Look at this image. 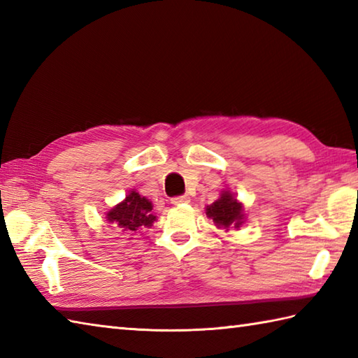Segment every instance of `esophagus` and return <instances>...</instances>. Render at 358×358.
Segmentation results:
<instances>
[{
  "label": "esophagus",
  "mask_w": 358,
  "mask_h": 358,
  "mask_svg": "<svg viewBox=\"0 0 358 358\" xmlns=\"http://www.w3.org/2000/svg\"><path fill=\"white\" fill-rule=\"evenodd\" d=\"M172 204H183V203H189V196L187 195H177L173 196V199L171 200Z\"/></svg>",
  "instance_id": "obj_1"
}]
</instances>
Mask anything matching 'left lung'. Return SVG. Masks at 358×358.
I'll return each mask as SVG.
<instances>
[{
	"label": "left lung",
	"instance_id": "obj_1",
	"mask_svg": "<svg viewBox=\"0 0 358 358\" xmlns=\"http://www.w3.org/2000/svg\"><path fill=\"white\" fill-rule=\"evenodd\" d=\"M241 209V204L235 199H232V195L229 192H224L222 195V199L208 206L206 215L214 220V223L218 227H224V229H227L229 226L240 227L243 218Z\"/></svg>",
	"mask_w": 358,
	"mask_h": 358
}]
</instances>
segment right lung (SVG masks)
I'll use <instances>...</instances> for the list:
<instances>
[{
    "mask_svg": "<svg viewBox=\"0 0 358 358\" xmlns=\"http://www.w3.org/2000/svg\"><path fill=\"white\" fill-rule=\"evenodd\" d=\"M106 218L109 220V223L131 232H136L141 227H150L155 222V215L152 214V203L135 191L129 194L123 203L108 212Z\"/></svg>",
    "mask_w": 358,
    "mask_h": 358,
    "instance_id": "obj_1",
    "label": "right lung"
}]
</instances>
